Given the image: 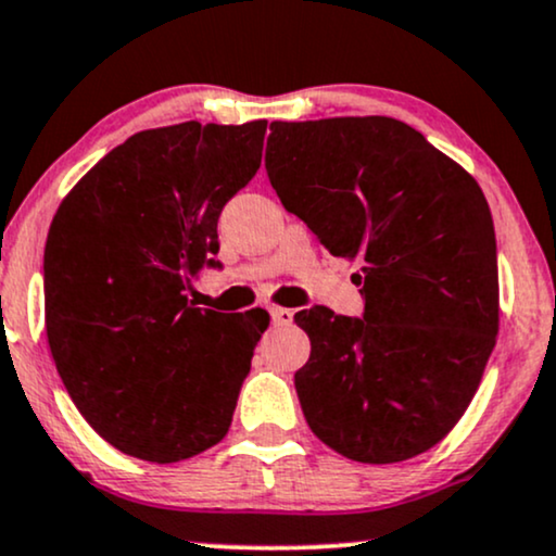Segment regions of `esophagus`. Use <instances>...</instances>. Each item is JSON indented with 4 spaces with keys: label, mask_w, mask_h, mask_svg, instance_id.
<instances>
[{
    "label": "esophagus",
    "mask_w": 556,
    "mask_h": 556,
    "mask_svg": "<svg viewBox=\"0 0 556 556\" xmlns=\"http://www.w3.org/2000/svg\"><path fill=\"white\" fill-rule=\"evenodd\" d=\"M269 313H271L274 326H290L294 320V311H290V307H271Z\"/></svg>",
    "instance_id": "34e87169"
}]
</instances>
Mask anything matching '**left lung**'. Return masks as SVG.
<instances>
[{"mask_svg": "<svg viewBox=\"0 0 556 556\" xmlns=\"http://www.w3.org/2000/svg\"><path fill=\"white\" fill-rule=\"evenodd\" d=\"M266 174L333 256L362 264L364 318L294 315L307 426L364 465L428 452L459 424L501 326L495 228L480 185L395 117L271 123Z\"/></svg>", "mask_w": 556, "mask_h": 556, "instance_id": "8db88e82", "label": "left lung"}]
</instances>
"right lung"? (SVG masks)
I'll list each match as a JSON object with an SVG mask.
<instances>
[{
	"instance_id": "1",
	"label": "right lung",
	"mask_w": 556,
	"mask_h": 556,
	"mask_svg": "<svg viewBox=\"0 0 556 556\" xmlns=\"http://www.w3.org/2000/svg\"><path fill=\"white\" fill-rule=\"evenodd\" d=\"M266 121L140 130L97 161L46 241V333L74 405L108 444L172 465L215 446L269 326L189 305L217 217L262 166Z\"/></svg>"
}]
</instances>
